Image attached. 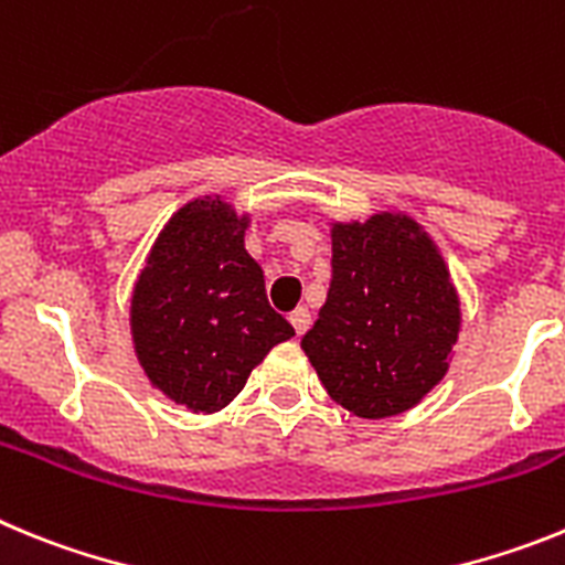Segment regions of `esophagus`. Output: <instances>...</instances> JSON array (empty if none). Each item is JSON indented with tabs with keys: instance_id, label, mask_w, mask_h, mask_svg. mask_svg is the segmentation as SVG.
Listing matches in <instances>:
<instances>
[{
	"instance_id": "34e87169",
	"label": "esophagus",
	"mask_w": 565,
	"mask_h": 565,
	"mask_svg": "<svg viewBox=\"0 0 565 565\" xmlns=\"http://www.w3.org/2000/svg\"><path fill=\"white\" fill-rule=\"evenodd\" d=\"M288 322H291V326H294L297 337H302V333L308 331V326H311V313H308V308H297V311H291Z\"/></svg>"
}]
</instances>
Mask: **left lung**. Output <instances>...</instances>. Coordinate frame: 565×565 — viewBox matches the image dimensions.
I'll use <instances>...</instances> for the list:
<instances>
[{"label": "left lung", "mask_w": 565, "mask_h": 565, "mask_svg": "<svg viewBox=\"0 0 565 565\" xmlns=\"http://www.w3.org/2000/svg\"><path fill=\"white\" fill-rule=\"evenodd\" d=\"M331 288L302 351L359 418L411 411L447 376L461 299L436 239L404 212L331 223Z\"/></svg>", "instance_id": "1"}]
</instances>
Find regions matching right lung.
<instances>
[{"label": "right lung", "mask_w": 565, "mask_h": 565, "mask_svg": "<svg viewBox=\"0 0 565 565\" xmlns=\"http://www.w3.org/2000/svg\"><path fill=\"white\" fill-rule=\"evenodd\" d=\"M248 214L194 198L154 237L129 299V331L152 387L192 413L223 411L294 328L266 299L246 252Z\"/></svg>", "instance_id": "right-lung-1"}]
</instances>
